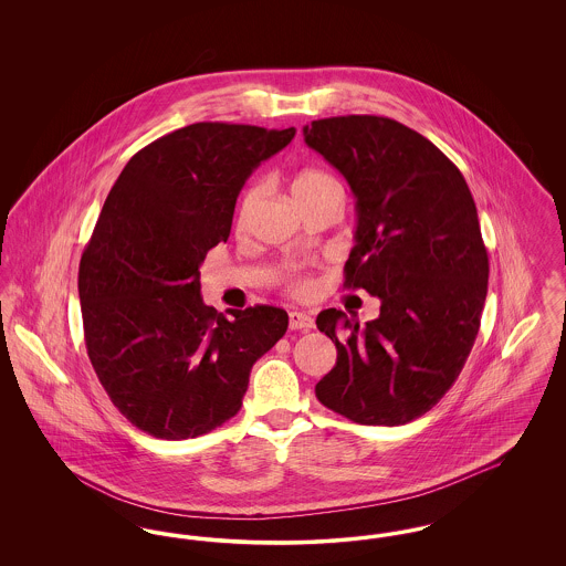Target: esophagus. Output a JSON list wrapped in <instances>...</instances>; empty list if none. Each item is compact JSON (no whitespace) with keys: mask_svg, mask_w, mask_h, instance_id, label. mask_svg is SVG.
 <instances>
[{"mask_svg":"<svg viewBox=\"0 0 566 566\" xmlns=\"http://www.w3.org/2000/svg\"><path fill=\"white\" fill-rule=\"evenodd\" d=\"M289 324L295 331H307V328L314 326V318L310 314H305V312H291L289 314Z\"/></svg>","mask_w":566,"mask_h":566,"instance_id":"34e87169","label":"esophagus"}]
</instances>
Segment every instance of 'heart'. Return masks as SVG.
<instances>
[{
    "label": "heart",
    "mask_w": 566,
    "mask_h": 566,
    "mask_svg": "<svg viewBox=\"0 0 566 566\" xmlns=\"http://www.w3.org/2000/svg\"><path fill=\"white\" fill-rule=\"evenodd\" d=\"M326 189H339V185H337V180L331 174H326L323 169H303V171L296 174V178L293 180V195H295V199ZM259 197H261V189L259 187L245 190L242 203H240V210H238V222L240 224H243L248 220V216L252 214L254 206L259 203ZM312 286L314 284L310 280H296L295 293L305 295V293L312 291Z\"/></svg>",
    "instance_id": "obj_1"
}]
</instances>
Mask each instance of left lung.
Wrapping results in <instances>:
<instances>
[{
    "instance_id": "left-lung-1",
    "label": "left lung",
    "mask_w": 566,
    "mask_h": 566,
    "mask_svg": "<svg viewBox=\"0 0 566 566\" xmlns=\"http://www.w3.org/2000/svg\"><path fill=\"white\" fill-rule=\"evenodd\" d=\"M303 137L356 199L344 286L379 298L369 323L318 314L337 363L316 397L358 424H407L452 388L480 331L488 252L473 195L432 142L392 118H321Z\"/></svg>"
}]
</instances>
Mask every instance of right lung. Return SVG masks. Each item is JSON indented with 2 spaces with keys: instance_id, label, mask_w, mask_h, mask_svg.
<instances>
[{
  "instance_id": "right-lung-1",
  "label": "right lung",
  "mask_w": 566,
  "mask_h": 566,
  "mask_svg": "<svg viewBox=\"0 0 566 566\" xmlns=\"http://www.w3.org/2000/svg\"><path fill=\"white\" fill-rule=\"evenodd\" d=\"M295 127L195 123L135 153L109 190L78 270L84 342L109 401L157 439L212 431L242 407L252 365L289 328L280 307L201 298L199 268L227 242L250 174Z\"/></svg>"
}]
</instances>
